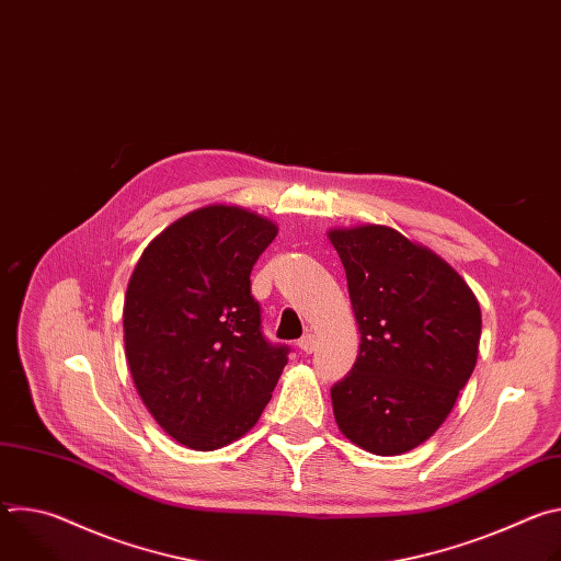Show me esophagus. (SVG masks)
<instances>
[{
	"label": "esophagus",
	"instance_id": "1",
	"mask_svg": "<svg viewBox=\"0 0 561 561\" xmlns=\"http://www.w3.org/2000/svg\"><path fill=\"white\" fill-rule=\"evenodd\" d=\"M297 346H299L306 355H310V353L314 351V335H312V333H306V335L297 342Z\"/></svg>",
	"mask_w": 561,
	"mask_h": 561
}]
</instances>
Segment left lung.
<instances>
[{"instance_id":"left-lung-1","label":"left lung","mask_w":561,"mask_h":561,"mask_svg":"<svg viewBox=\"0 0 561 561\" xmlns=\"http://www.w3.org/2000/svg\"><path fill=\"white\" fill-rule=\"evenodd\" d=\"M327 234L362 335L353 370L331 388L337 428L366 453H409L446 422L474 370L479 301L444 257L390 226Z\"/></svg>"}]
</instances>
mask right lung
<instances>
[{
	"label": "right lung",
	"instance_id": "obj_1",
	"mask_svg": "<svg viewBox=\"0 0 561 561\" xmlns=\"http://www.w3.org/2000/svg\"><path fill=\"white\" fill-rule=\"evenodd\" d=\"M277 224L237 204L186 213L144 249L124 297L137 394L167 435L217 450L262 417L288 364L260 331L251 271Z\"/></svg>",
	"mask_w": 561,
	"mask_h": 561
}]
</instances>
